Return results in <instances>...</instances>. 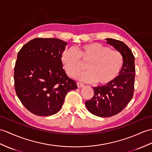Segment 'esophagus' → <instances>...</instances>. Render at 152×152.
Wrapping results in <instances>:
<instances>
[{
	"label": "esophagus",
	"instance_id": "obj_1",
	"mask_svg": "<svg viewBox=\"0 0 152 152\" xmlns=\"http://www.w3.org/2000/svg\"><path fill=\"white\" fill-rule=\"evenodd\" d=\"M76 84H77V87H79V88L80 87H82L84 86V84L82 83H80V82H77Z\"/></svg>",
	"mask_w": 152,
	"mask_h": 152
}]
</instances>
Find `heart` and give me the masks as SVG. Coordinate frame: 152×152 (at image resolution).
<instances>
[{"mask_svg":"<svg viewBox=\"0 0 152 152\" xmlns=\"http://www.w3.org/2000/svg\"><path fill=\"white\" fill-rule=\"evenodd\" d=\"M61 61L66 73L74 76L87 62V70L76 75V78L86 82L96 81L98 84L107 85L117 77L124 64L122 54L98 43L84 45L76 50L66 49L61 54Z\"/></svg>","mask_w":152,"mask_h":152,"instance_id":"heart-1","label":"heart"}]
</instances>
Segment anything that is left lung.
Listing matches in <instances>:
<instances>
[{
  "label": "left lung",
  "mask_w": 152,
  "mask_h": 152,
  "mask_svg": "<svg viewBox=\"0 0 152 152\" xmlns=\"http://www.w3.org/2000/svg\"><path fill=\"white\" fill-rule=\"evenodd\" d=\"M107 43L122 54L124 64L118 76L111 83L93 87L94 96L86 102L91 113L100 117H109L119 113L131 101L134 93L135 76V57L128 46L123 42L106 39Z\"/></svg>",
  "instance_id": "left-lung-1"
}]
</instances>
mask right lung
<instances>
[{"instance_id": "1", "label": "right lung", "mask_w": 152, "mask_h": 152, "mask_svg": "<svg viewBox=\"0 0 152 152\" xmlns=\"http://www.w3.org/2000/svg\"><path fill=\"white\" fill-rule=\"evenodd\" d=\"M66 45L56 38H35L18 52L14 69L15 92L34 115L57 113L69 91L77 89L63 69L61 54Z\"/></svg>"}]
</instances>
